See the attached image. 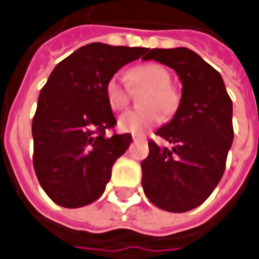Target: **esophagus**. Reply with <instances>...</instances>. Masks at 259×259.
I'll use <instances>...</instances> for the list:
<instances>
[{"instance_id":"esophagus-1","label":"esophagus","mask_w":259,"mask_h":259,"mask_svg":"<svg viewBox=\"0 0 259 259\" xmlns=\"http://www.w3.org/2000/svg\"><path fill=\"white\" fill-rule=\"evenodd\" d=\"M132 139H134V142H146V138L139 135H132Z\"/></svg>"}]
</instances>
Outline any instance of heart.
I'll list each match as a JSON object with an SVG mask.
<instances>
[{"label": "heart", "instance_id": "heart-1", "mask_svg": "<svg viewBox=\"0 0 259 259\" xmlns=\"http://www.w3.org/2000/svg\"><path fill=\"white\" fill-rule=\"evenodd\" d=\"M128 84L134 88L148 87L142 97L144 108L131 109L119 117V128L124 132L143 135L163 120L165 115L175 112L179 105V92L171 84L168 69L160 64L146 63L136 65L127 73ZM105 99L113 111H121L130 101V87L119 74H113L105 82Z\"/></svg>", "mask_w": 259, "mask_h": 259}]
</instances>
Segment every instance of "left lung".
<instances>
[{"label":"left lung","mask_w":259,"mask_h":259,"mask_svg":"<svg viewBox=\"0 0 259 259\" xmlns=\"http://www.w3.org/2000/svg\"><path fill=\"white\" fill-rule=\"evenodd\" d=\"M144 60L172 68L183 88L175 116L156 131L172 148L148 142L143 190L162 210L190 211L211 195L225 172L234 138L233 103L219 72L187 48L151 49Z\"/></svg>","instance_id":"1"}]
</instances>
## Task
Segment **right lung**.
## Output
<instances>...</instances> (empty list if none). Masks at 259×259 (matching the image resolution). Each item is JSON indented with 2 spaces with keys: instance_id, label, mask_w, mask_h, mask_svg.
<instances>
[{
  "instance_id": "add662e5",
  "label": "right lung",
  "mask_w": 259,
  "mask_h": 259,
  "mask_svg": "<svg viewBox=\"0 0 259 259\" xmlns=\"http://www.w3.org/2000/svg\"><path fill=\"white\" fill-rule=\"evenodd\" d=\"M147 52L92 42L57 64L42 87L32 121L33 167L55 203L82 207L104 192L113 163L132 142L130 134L107 135L116 119L105 82Z\"/></svg>"
}]
</instances>
